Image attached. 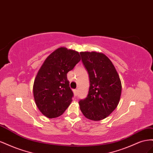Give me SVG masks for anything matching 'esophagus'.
Wrapping results in <instances>:
<instances>
[{"instance_id": "esophagus-1", "label": "esophagus", "mask_w": 153, "mask_h": 153, "mask_svg": "<svg viewBox=\"0 0 153 153\" xmlns=\"http://www.w3.org/2000/svg\"><path fill=\"white\" fill-rule=\"evenodd\" d=\"M74 94L75 95H77L78 94V90H74Z\"/></svg>"}]
</instances>
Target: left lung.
Wrapping results in <instances>:
<instances>
[{"label": "left lung", "mask_w": 153, "mask_h": 153, "mask_svg": "<svg viewBox=\"0 0 153 153\" xmlns=\"http://www.w3.org/2000/svg\"><path fill=\"white\" fill-rule=\"evenodd\" d=\"M90 77L87 97L79 102L84 116L99 121L110 115L119 103L122 84L119 74L107 56L96 51L81 52Z\"/></svg>", "instance_id": "1"}]
</instances>
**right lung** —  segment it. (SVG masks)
Listing matches in <instances>:
<instances>
[{"mask_svg": "<svg viewBox=\"0 0 153 153\" xmlns=\"http://www.w3.org/2000/svg\"><path fill=\"white\" fill-rule=\"evenodd\" d=\"M81 60L79 52L59 47L48 56L39 69L33 84L38 110L49 119L62 115L72 101L67 73Z\"/></svg>", "mask_w": 153, "mask_h": 153, "instance_id": "obj_1", "label": "right lung"}]
</instances>
